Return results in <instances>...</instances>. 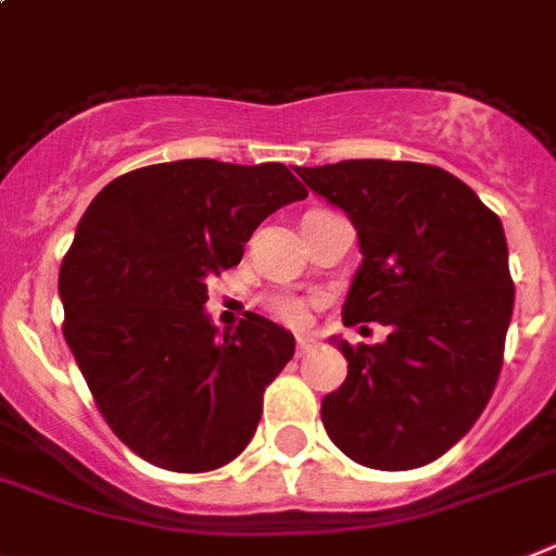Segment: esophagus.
Segmentation results:
<instances>
[{
    "mask_svg": "<svg viewBox=\"0 0 556 556\" xmlns=\"http://www.w3.org/2000/svg\"><path fill=\"white\" fill-rule=\"evenodd\" d=\"M317 345V340L312 334H298V354H309Z\"/></svg>",
    "mask_w": 556,
    "mask_h": 556,
    "instance_id": "1",
    "label": "esophagus"
}]
</instances>
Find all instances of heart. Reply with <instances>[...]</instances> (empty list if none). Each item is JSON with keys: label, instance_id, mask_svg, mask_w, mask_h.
<instances>
[{"label": "heart", "instance_id": "1", "mask_svg": "<svg viewBox=\"0 0 556 556\" xmlns=\"http://www.w3.org/2000/svg\"><path fill=\"white\" fill-rule=\"evenodd\" d=\"M269 309H273L275 317H281L283 324L301 326L306 320V303L298 301V298H275L269 303Z\"/></svg>", "mask_w": 556, "mask_h": 556}]
</instances>
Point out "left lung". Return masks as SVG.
Returning a JSON list of instances; mask_svg holds the SVG:
<instances>
[{
	"label": "left lung",
	"mask_w": 556,
	"mask_h": 556,
	"mask_svg": "<svg viewBox=\"0 0 556 556\" xmlns=\"http://www.w3.org/2000/svg\"><path fill=\"white\" fill-rule=\"evenodd\" d=\"M298 174L357 227L343 324L391 329L377 345L334 337L349 377L326 393V433L363 467H425L469 433L504 365L515 306L504 225L435 165L343 160Z\"/></svg>",
	"instance_id": "1"
}]
</instances>
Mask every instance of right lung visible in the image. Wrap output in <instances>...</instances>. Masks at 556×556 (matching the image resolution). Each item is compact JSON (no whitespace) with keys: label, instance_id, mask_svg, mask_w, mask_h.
Returning <instances> with one entry per match:
<instances>
[{"label":"right lung","instance_id":"add662e5","mask_svg":"<svg viewBox=\"0 0 556 556\" xmlns=\"http://www.w3.org/2000/svg\"><path fill=\"white\" fill-rule=\"evenodd\" d=\"M298 199L281 163L177 160L112 179L80 216L59 273L66 345L106 425L154 467L219 469L253 439L295 337L255 312L219 337L207 281Z\"/></svg>","mask_w":556,"mask_h":556}]
</instances>
